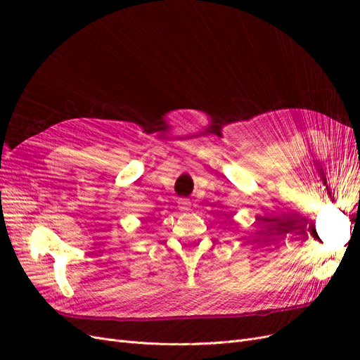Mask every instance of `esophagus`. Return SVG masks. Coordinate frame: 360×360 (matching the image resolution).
I'll list each match as a JSON object with an SVG mask.
<instances>
[{"label": "esophagus", "mask_w": 360, "mask_h": 360, "mask_svg": "<svg viewBox=\"0 0 360 360\" xmlns=\"http://www.w3.org/2000/svg\"><path fill=\"white\" fill-rule=\"evenodd\" d=\"M179 209L181 212L191 210V201L188 198H179Z\"/></svg>", "instance_id": "obj_1"}]
</instances>
